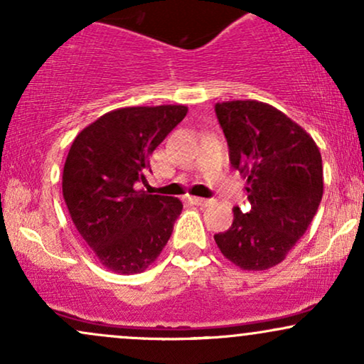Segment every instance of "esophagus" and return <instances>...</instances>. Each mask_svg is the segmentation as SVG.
I'll list each match as a JSON object with an SVG mask.
<instances>
[{"mask_svg":"<svg viewBox=\"0 0 364 364\" xmlns=\"http://www.w3.org/2000/svg\"><path fill=\"white\" fill-rule=\"evenodd\" d=\"M191 202H193L195 205L207 207V205H210V203L214 202V200H210V198H202V196H191Z\"/></svg>","mask_w":364,"mask_h":364,"instance_id":"obj_1","label":"esophagus"}]
</instances>
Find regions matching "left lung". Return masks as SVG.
Returning <instances> with one entry per match:
<instances>
[{"mask_svg":"<svg viewBox=\"0 0 364 364\" xmlns=\"http://www.w3.org/2000/svg\"><path fill=\"white\" fill-rule=\"evenodd\" d=\"M229 159L246 178L250 212L235 207L220 253L243 270L279 265L306 232L323 195L320 150L298 123L260 101L215 104Z\"/></svg>","mask_w":364,"mask_h":364,"instance_id":"obj_1","label":"left lung"}]
</instances>
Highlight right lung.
<instances>
[{"instance_id":"obj_1","label":"right lung","mask_w":364,"mask_h":364,"mask_svg":"<svg viewBox=\"0 0 364 364\" xmlns=\"http://www.w3.org/2000/svg\"><path fill=\"white\" fill-rule=\"evenodd\" d=\"M186 112L183 104L121 107L75 136L63 198L77 231L111 272H144L169 241L181 200L133 186L147 181L150 156Z\"/></svg>"}]
</instances>
